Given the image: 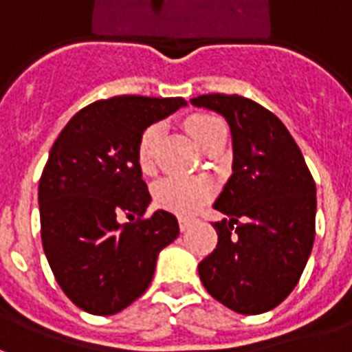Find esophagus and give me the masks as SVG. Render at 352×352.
<instances>
[{"label":"esophagus","mask_w":352,"mask_h":352,"mask_svg":"<svg viewBox=\"0 0 352 352\" xmlns=\"http://www.w3.org/2000/svg\"><path fill=\"white\" fill-rule=\"evenodd\" d=\"M192 224L190 219H186V217H179V226H181V230H188V226Z\"/></svg>","instance_id":"obj_1"}]
</instances>
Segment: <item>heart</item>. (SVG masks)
<instances>
[{
    "label": "heart",
    "instance_id": "heart-1",
    "mask_svg": "<svg viewBox=\"0 0 352 352\" xmlns=\"http://www.w3.org/2000/svg\"><path fill=\"white\" fill-rule=\"evenodd\" d=\"M186 130L190 133V138L198 143L199 148H204L219 131L224 130V124L217 116L194 115L186 120ZM160 135V126H151L141 135L138 146V162L139 168L145 173H151L154 169V156H156ZM209 196H211V184L201 179L168 177L154 186L156 206L177 214H192L194 211H198L209 199Z\"/></svg>",
    "mask_w": 352,
    "mask_h": 352
}]
</instances>
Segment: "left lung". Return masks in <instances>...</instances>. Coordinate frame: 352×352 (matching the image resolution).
<instances>
[{"instance_id": "8db88e82", "label": "left lung", "mask_w": 352, "mask_h": 352, "mask_svg": "<svg viewBox=\"0 0 352 352\" xmlns=\"http://www.w3.org/2000/svg\"><path fill=\"white\" fill-rule=\"evenodd\" d=\"M226 118L232 175L214 199L219 243L199 262L209 294L241 315L277 307L298 285L315 241L317 188L285 124L258 103L226 94L192 98Z\"/></svg>"}]
</instances>
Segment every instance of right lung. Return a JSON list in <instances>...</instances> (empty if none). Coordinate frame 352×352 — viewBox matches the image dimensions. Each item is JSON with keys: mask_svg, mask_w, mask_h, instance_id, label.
<instances>
[{"mask_svg": "<svg viewBox=\"0 0 352 352\" xmlns=\"http://www.w3.org/2000/svg\"><path fill=\"white\" fill-rule=\"evenodd\" d=\"M186 105L183 98L116 96L80 109L50 148L39 181L45 256L65 296L92 315H115L145 292L175 214L151 204L138 162L141 135Z\"/></svg>", "mask_w": 352, "mask_h": 352, "instance_id": "1", "label": "right lung"}]
</instances>
